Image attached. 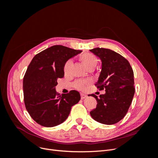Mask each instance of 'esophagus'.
Segmentation results:
<instances>
[{
    "label": "esophagus",
    "instance_id": "1",
    "mask_svg": "<svg viewBox=\"0 0 158 158\" xmlns=\"http://www.w3.org/2000/svg\"><path fill=\"white\" fill-rule=\"evenodd\" d=\"M80 96H81V99H85V98L87 97V95H85V94H80Z\"/></svg>",
    "mask_w": 158,
    "mask_h": 158
}]
</instances>
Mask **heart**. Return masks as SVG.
Here are the masks:
<instances>
[{"label": "heart", "instance_id": "obj_1", "mask_svg": "<svg viewBox=\"0 0 158 158\" xmlns=\"http://www.w3.org/2000/svg\"><path fill=\"white\" fill-rule=\"evenodd\" d=\"M80 59L88 70L90 68H95V66L98 64L96 56L92 53H85L80 56ZM72 64H73V61L71 60L66 62L64 66V73L65 74H69L70 73ZM75 86L77 89H83L85 86V82L82 81H78L77 82H76Z\"/></svg>", "mask_w": 158, "mask_h": 158}]
</instances>
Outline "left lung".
I'll return each mask as SVG.
<instances>
[{
	"mask_svg": "<svg viewBox=\"0 0 158 158\" xmlns=\"http://www.w3.org/2000/svg\"><path fill=\"white\" fill-rule=\"evenodd\" d=\"M102 60V70L95 85L106 94L99 98L94 94L96 108L90 112L95 121L104 125H113L126 115L135 95L134 73L129 62L111 49L89 50Z\"/></svg>",
	"mask_w": 158,
	"mask_h": 158,
	"instance_id": "obj_1",
	"label": "left lung"
}]
</instances>
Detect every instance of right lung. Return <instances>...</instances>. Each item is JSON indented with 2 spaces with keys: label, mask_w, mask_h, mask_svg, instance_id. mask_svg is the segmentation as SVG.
Wrapping results in <instances>:
<instances>
[{
  "label": "right lung",
  "mask_w": 158,
  "mask_h": 158,
  "mask_svg": "<svg viewBox=\"0 0 158 158\" xmlns=\"http://www.w3.org/2000/svg\"><path fill=\"white\" fill-rule=\"evenodd\" d=\"M82 51L54 45L37 54L28 66L23 80L25 106L39 125L53 127L68 118L71 107L80 100V93L57 94V79L64 77L66 62Z\"/></svg>",
  "instance_id": "1"
}]
</instances>
